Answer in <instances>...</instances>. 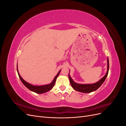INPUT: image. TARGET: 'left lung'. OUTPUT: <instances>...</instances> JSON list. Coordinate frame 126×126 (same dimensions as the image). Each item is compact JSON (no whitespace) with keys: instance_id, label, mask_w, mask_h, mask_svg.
<instances>
[{"instance_id":"left-lung-1","label":"left lung","mask_w":126,"mask_h":126,"mask_svg":"<svg viewBox=\"0 0 126 126\" xmlns=\"http://www.w3.org/2000/svg\"><path fill=\"white\" fill-rule=\"evenodd\" d=\"M109 68V59L108 58H107V71L106 75L101 79H100L98 82L94 83H92V84H80V83H77L75 82L70 77V76L69 75V72H70V70H69V74H68V77H69L70 85L72 86V87L74 89H75V90L77 91H79V92H81L82 93H90L91 92H93V91H94L96 90H97L105 81L108 74Z\"/></svg>"}]
</instances>
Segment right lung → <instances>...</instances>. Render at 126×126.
Here are the masks:
<instances>
[{
  "mask_svg": "<svg viewBox=\"0 0 126 126\" xmlns=\"http://www.w3.org/2000/svg\"><path fill=\"white\" fill-rule=\"evenodd\" d=\"M17 70L19 77L20 80L21 81L22 83H23V84L28 89H29L30 91H33V92H34V93H36L37 94H39L48 92V91H50L52 88L54 86V85L55 84L56 79H57V77H58V76H59L60 72L61 71V70H60L58 72V74H57V75L55 77L54 79H53L52 82L50 83H49V84L45 85H41V86H36V85H33L32 84H30V83L26 81L25 80L22 79V78L21 77L19 73V72H18V63L17 64Z\"/></svg>",
  "mask_w": 126,
  "mask_h": 126,
  "instance_id": "1",
  "label": "right lung"
}]
</instances>
